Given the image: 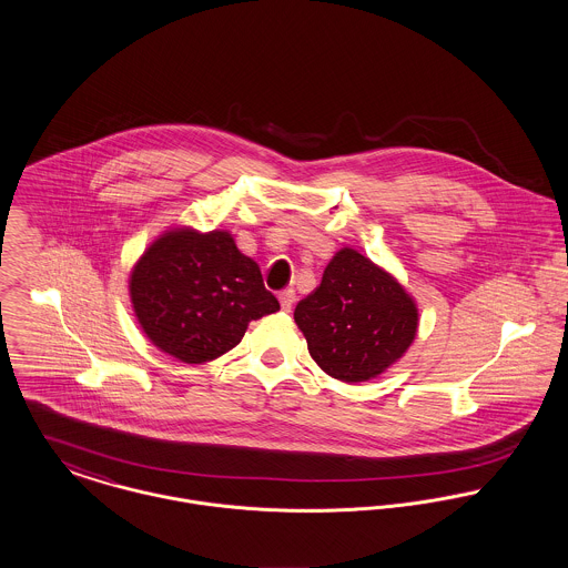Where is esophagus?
Wrapping results in <instances>:
<instances>
[{
    "mask_svg": "<svg viewBox=\"0 0 568 568\" xmlns=\"http://www.w3.org/2000/svg\"><path fill=\"white\" fill-rule=\"evenodd\" d=\"M278 301H281V308H283V311H292L294 301H296V292H294V290H283V292L278 294Z\"/></svg>",
    "mask_w": 568,
    "mask_h": 568,
    "instance_id": "obj_1",
    "label": "esophagus"
}]
</instances>
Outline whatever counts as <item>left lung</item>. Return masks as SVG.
I'll use <instances>...</instances> for the list:
<instances>
[{
	"mask_svg": "<svg viewBox=\"0 0 568 568\" xmlns=\"http://www.w3.org/2000/svg\"><path fill=\"white\" fill-rule=\"evenodd\" d=\"M294 320L313 361L344 383L383 374L417 333L413 298L392 274L352 248L326 265L320 287L296 305Z\"/></svg>",
	"mask_w": 568,
	"mask_h": 568,
	"instance_id": "left-lung-1",
	"label": "left lung"
}]
</instances>
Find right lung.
<instances>
[{
  "label": "right lung",
  "mask_w": 568,
  "mask_h": 568,
  "mask_svg": "<svg viewBox=\"0 0 568 568\" xmlns=\"http://www.w3.org/2000/svg\"><path fill=\"white\" fill-rule=\"evenodd\" d=\"M131 303L146 337L183 363H207L235 348L251 320L281 305L262 270L226 231L164 233L135 263Z\"/></svg>",
  "instance_id": "right-lung-1"
}]
</instances>
